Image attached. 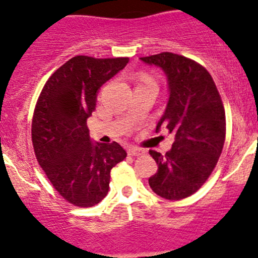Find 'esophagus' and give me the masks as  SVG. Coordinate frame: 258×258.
<instances>
[{
	"label": "esophagus",
	"instance_id": "1",
	"mask_svg": "<svg viewBox=\"0 0 258 258\" xmlns=\"http://www.w3.org/2000/svg\"><path fill=\"white\" fill-rule=\"evenodd\" d=\"M127 153H128L130 156H141V155H144L145 151L142 150V148H139V147H131V148H128Z\"/></svg>",
	"mask_w": 258,
	"mask_h": 258
}]
</instances>
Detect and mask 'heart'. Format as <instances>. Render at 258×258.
Listing matches in <instances>:
<instances>
[{
    "label": "heart",
    "mask_w": 258,
    "mask_h": 258,
    "mask_svg": "<svg viewBox=\"0 0 258 258\" xmlns=\"http://www.w3.org/2000/svg\"><path fill=\"white\" fill-rule=\"evenodd\" d=\"M140 81H141V83H146V82H153V83H155V81L151 79L150 76H147V75H142V76L140 77Z\"/></svg>",
    "instance_id": "1"
}]
</instances>
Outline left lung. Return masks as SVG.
I'll return each mask as SVG.
<instances>
[{
  "mask_svg": "<svg viewBox=\"0 0 258 258\" xmlns=\"http://www.w3.org/2000/svg\"><path fill=\"white\" fill-rule=\"evenodd\" d=\"M141 59L167 76L170 98L156 131L165 126L175 136L166 155L150 150L158 170L148 183L162 199L178 201L199 191L215 170L225 145V108L210 72L194 59L172 52Z\"/></svg>",
  "mask_w": 258,
  "mask_h": 258,
  "instance_id": "left-lung-1",
  "label": "left lung"
}]
</instances>
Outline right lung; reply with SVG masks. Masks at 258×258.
Returning <instances> with one entry per match:
<instances>
[{"label": "right lung", "mask_w": 258, "mask_h": 258, "mask_svg": "<svg viewBox=\"0 0 258 258\" xmlns=\"http://www.w3.org/2000/svg\"><path fill=\"white\" fill-rule=\"evenodd\" d=\"M128 61L72 57L51 75L36 103L31 130L36 158L54 189L75 206L92 207L102 201L111 170L127 156L117 142L93 145L87 118L101 86Z\"/></svg>", "instance_id": "obj_1"}]
</instances>
